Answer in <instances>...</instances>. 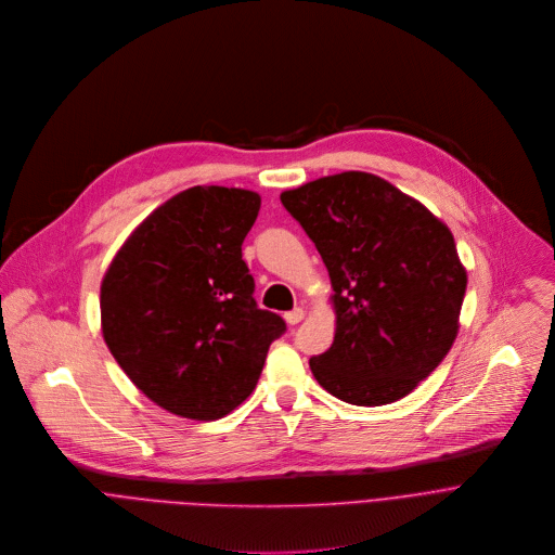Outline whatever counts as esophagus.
I'll return each mask as SVG.
<instances>
[{
    "label": "esophagus",
    "mask_w": 555,
    "mask_h": 555,
    "mask_svg": "<svg viewBox=\"0 0 555 555\" xmlns=\"http://www.w3.org/2000/svg\"><path fill=\"white\" fill-rule=\"evenodd\" d=\"M304 314H306V312H304V308H295V310L286 312V314H284V319H286V323H288V325H297V323L304 319Z\"/></svg>",
    "instance_id": "34e87169"
}]
</instances>
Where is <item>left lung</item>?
<instances>
[{"mask_svg": "<svg viewBox=\"0 0 555 555\" xmlns=\"http://www.w3.org/2000/svg\"><path fill=\"white\" fill-rule=\"evenodd\" d=\"M332 282L337 335L310 359L335 398L380 406L411 393L453 348L466 269L451 230L370 172H341L280 194Z\"/></svg>", "mask_w": 555, "mask_h": 555, "instance_id": "8db88e82", "label": "left lung"}]
</instances>
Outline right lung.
<instances>
[{
  "label": "right lung",
  "instance_id": "1",
  "mask_svg": "<svg viewBox=\"0 0 555 555\" xmlns=\"http://www.w3.org/2000/svg\"><path fill=\"white\" fill-rule=\"evenodd\" d=\"M260 196L194 185L157 207L108 264L102 337L133 385L162 409L218 420L256 387L280 314L258 308L243 241Z\"/></svg>",
  "mask_w": 555,
  "mask_h": 555
}]
</instances>
